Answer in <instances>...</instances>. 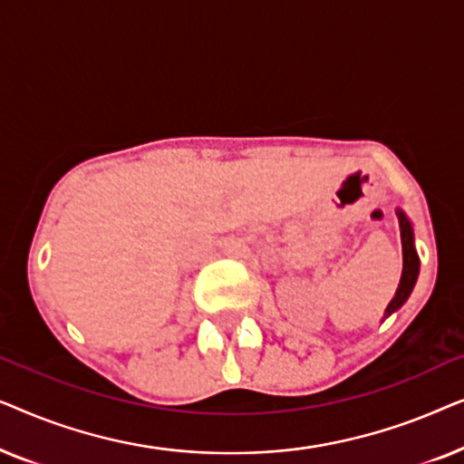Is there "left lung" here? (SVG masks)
Instances as JSON below:
<instances>
[{"instance_id": "1", "label": "left lung", "mask_w": 464, "mask_h": 464, "mask_svg": "<svg viewBox=\"0 0 464 464\" xmlns=\"http://www.w3.org/2000/svg\"><path fill=\"white\" fill-rule=\"evenodd\" d=\"M397 218H399V227H401L403 270H401V281H399V287L395 291V297H392L391 304L384 310V319H389L392 313H397V310L408 302L411 291H414L418 275H420V259H418V253H416L414 226H411L410 218L401 211V208H397Z\"/></svg>"}]
</instances>
